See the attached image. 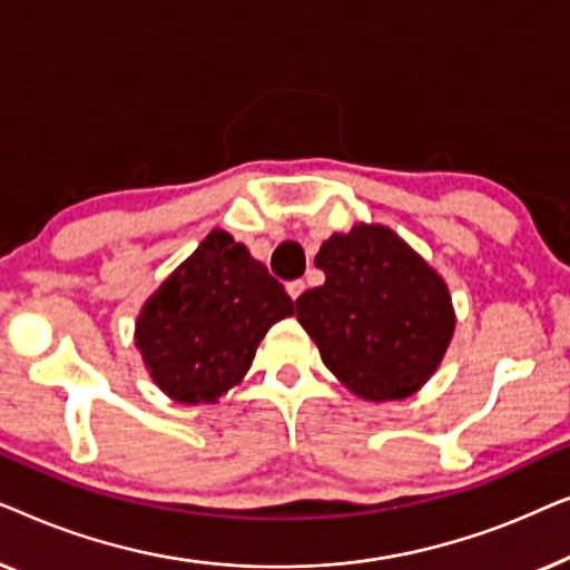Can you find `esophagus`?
<instances>
[{"instance_id":"34e87169","label":"esophagus","mask_w":570,"mask_h":570,"mask_svg":"<svg viewBox=\"0 0 570 570\" xmlns=\"http://www.w3.org/2000/svg\"><path fill=\"white\" fill-rule=\"evenodd\" d=\"M285 291H287V295H291V298L295 301V298H301L303 291H306V283H303V279H293V283L285 285Z\"/></svg>"}]
</instances>
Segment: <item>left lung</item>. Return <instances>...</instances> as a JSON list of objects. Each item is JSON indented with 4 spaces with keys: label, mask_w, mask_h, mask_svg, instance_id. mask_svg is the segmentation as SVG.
Instances as JSON below:
<instances>
[{
    "label": "left lung",
    "mask_w": 570,
    "mask_h": 570,
    "mask_svg": "<svg viewBox=\"0 0 570 570\" xmlns=\"http://www.w3.org/2000/svg\"><path fill=\"white\" fill-rule=\"evenodd\" d=\"M324 285L295 301L326 368L371 402L404 400L439 368L454 334L446 283L381 225H355L316 254Z\"/></svg>",
    "instance_id": "obj_1"
}]
</instances>
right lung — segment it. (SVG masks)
Here are the masks:
<instances>
[{"label": "right lung", "instance_id": "add662e5", "mask_svg": "<svg viewBox=\"0 0 570 570\" xmlns=\"http://www.w3.org/2000/svg\"><path fill=\"white\" fill-rule=\"evenodd\" d=\"M291 314V295L267 267L213 230L145 303L137 347L176 402H215L244 379L269 326Z\"/></svg>", "mask_w": 570, "mask_h": 570}]
</instances>
